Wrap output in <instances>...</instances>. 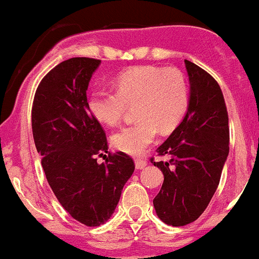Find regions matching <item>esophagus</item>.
<instances>
[{
    "instance_id": "esophagus-1",
    "label": "esophagus",
    "mask_w": 259,
    "mask_h": 259,
    "mask_svg": "<svg viewBox=\"0 0 259 259\" xmlns=\"http://www.w3.org/2000/svg\"><path fill=\"white\" fill-rule=\"evenodd\" d=\"M146 166H147L146 160H143V158H135V167H137V169L141 170V169H144Z\"/></svg>"
}]
</instances>
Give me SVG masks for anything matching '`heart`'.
Returning a JSON list of instances; mask_svg holds the SVG:
<instances>
[{"instance_id":"1","label":"heart","mask_w":259,"mask_h":259,"mask_svg":"<svg viewBox=\"0 0 259 259\" xmlns=\"http://www.w3.org/2000/svg\"><path fill=\"white\" fill-rule=\"evenodd\" d=\"M115 90H95L89 99L93 117L108 126L122 120L134 107V124L111 137L116 150L138 156L155 142L157 130L169 133L179 125L190 106V85L178 68L139 66L113 80Z\"/></svg>"}]
</instances>
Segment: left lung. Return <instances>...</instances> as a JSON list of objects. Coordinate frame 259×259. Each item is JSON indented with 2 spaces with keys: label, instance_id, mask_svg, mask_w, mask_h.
I'll use <instances>...</instances> for the list:
<instances>
[{
  "label": "left lung",
  "instance_id": "obj_1",
  "mask_svg": "<svg viewBox=\"0 0 259 259\" xmlns=\"http://www.w3.org/2000/svg\"><path fill=\"white\" fill-rule=\"evenodd\" d=\"M190 77V106L181 124L158 147L167 162L153 161L164 174V183L153 206L158 218L170 226L196 221L220 185L228 156L230 129L222 90L213 76L185 60Z\"/></svg>",
  "mask_w": 259,
  "mask_h": 259
}]
</instances>
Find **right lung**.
Here are the masks:
<instances>
[{
    "label": "right lung",
    "mask_w": 259,
    "mask_h": 259,
    "mask_svg": "<svg viewBox=\"0 0 259 259\" xmlns=\"http://www.w3.org/2000/svg\"><path fill=\"white\" fill-rule=\"evenodd\" d=\"M101 60L71 58L41 80L32 106V132L46 179L72 218L89 227L112 215L135 169L124 152L111 153L86 90ZM109 156H107L106 155ZM98 157L106 161L98 164Z\"/></svg>",
    "instance_id": "1"
}]
</instances>
